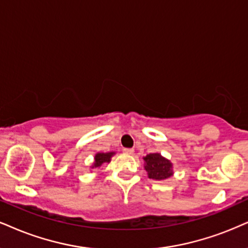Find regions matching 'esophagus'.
Returning a JSON list of instances; mask_svg holds the SVG:
<instances>
[{
    "label": "esophagus",
    "mask_w": 248,
    "mask_h": 248,
    "mask_svg": "<svg viewBox=\"0 0 248 248\" xmlns=\"http://www.w3.org/2000/svg\"><path fill=\"white\" fill-rule=\"evenodd\" d=\"M133 149L132 148H124L123 149V153L124 154H127V155H131V154H133Z\"/></svg>",
    "instance_id": "34e87169"
}]
</instances>
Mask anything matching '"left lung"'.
Listing matches in <instances>:
<instances>
[{"label":"left lung","mask_w":248,"mask_h":248,"mask_svg":"<svg viewBox=\"0 0 248 248\" xmlns=\"http://www.w3.org/2000/svg\"><path fill=\"white\" fill-rule=\"evenodd\" d=\"M145 170L147 171L148 178L154 180H164L173 175L172 163L158 153H152L143 157Z\"/></svg>","instance_id":"1"}]
</instances>
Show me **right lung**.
I'll return each instance as SVG.
<instances>
[{"label":"right lung","mask_w":248,"mask_h":248,"mask_svg":"<svg viewBox=\"0 0 248 248\" xmlns=\"http://www.w3.org/2000/svg\"><path fill=\"white\" fill-rule=\"evenodd\" d=\"M112 155H115V152H109V153H97L94 157V163L92 168H99L105 163H109L111 160Z\"/></svg>","instance_id":"1"}]
</instances>
